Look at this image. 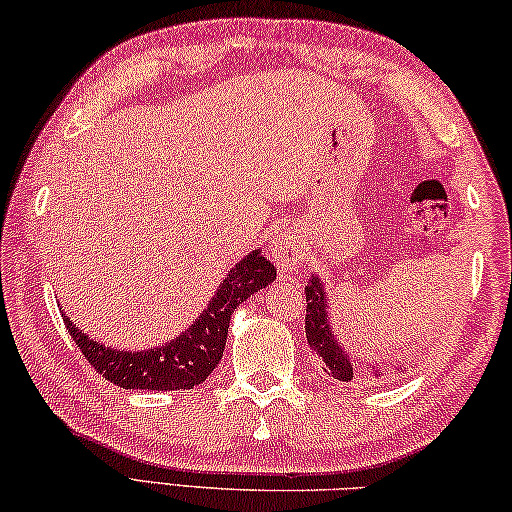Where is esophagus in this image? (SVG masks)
I'll use <instances>...</instances> for the list:
<instances>
[{"instance_id": "obj_1", "label": "esophagus", "mask_w": 512, "mask_h": 512, "mask_svg": "<svg viewBox=\"0 0 512 512\" xmlns=\"http://www.w3.org/2000/svg\"><path fill=\"white\" fill-rule=\"evenodd\" d=\"M270 254L279 270L294 272L303 263V256H306V242L297 231H285L272 242Z\"/></svg>"}]
</instances>
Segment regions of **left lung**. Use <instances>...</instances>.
Wrapping results in <instances>:
<instances>
[{"mask_svg": "<svg viewBox=\"0 0 512 512\" xmlns=\"http://www.w3.org/2000/svg\"><path fill=\"white\" fill-rule=\"evenodd\" d=\"M306 301H308V315H306V337L310 351L321 364V369L337 382H353L357 378H382L387 369H380L378 364H353V357L348 355L344 348V342L339 339V333H335L333 319H330V299L326 292L324 281L319 279V274H312L306 285ZM405 364V362H402ZM398 369L396 373H405V366H393Z\"/></svg>", "mask_w": 512, "mask_h": 512, "instance_id": "left-lung-1", "label": "left lung"}]
</instances>
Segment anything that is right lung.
Segmentation results:
<instances>
[{
    "label": "right lung",
    "mask_w": 512,
    "mask_h": 512,
    "mask_svg": "<svg viewBox=\"0 0 512 512\" xmlns=\"http://www.w3.org/2000/svg\"><path fill=\"white\" fill-rule=\"evenodd\" d=\"M274 279V265L261 254V249L249 251L224 276L211 301L191 326L170 342L150 346L146 351H121L105 346L80 330L69 317L62 315V319L85 360L116 387L132 391L193 389L209 378L222 360L233 310L267 288Z\"/></svg>",
    "instance_id": "right-lung-1"
}]
</instances>
